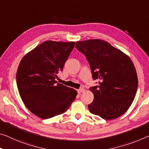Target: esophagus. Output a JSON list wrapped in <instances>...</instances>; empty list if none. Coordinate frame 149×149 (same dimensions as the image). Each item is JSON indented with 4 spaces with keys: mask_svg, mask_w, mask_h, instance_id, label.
Instances as JSON below:
<instances>
[{
    "mask_svg": "<svg viewBox=\"0 0 149 149\" xmlns=\"http://www.w3.org/2000/svg\"><path fill=\"white\" fill-rule=\"evenodd\" d=\"M85 91V89L84 88H80L79 89H77V92H78L79 93H81L82 92H84Z\"/></svg>",
    "mask_w": 149,
    "mask_h": 149,
    "instance_id": "34e87169",
    "label": "esophagus"
}]
</instances>
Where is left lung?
Listing matches in <instances>:
<instances>
[{"label":"left lung","instance_id":"8db88e82","mask_svg":"<svg viewBox=\"0 0 149 149\" xmlns=\"http://www.w3.org/2000/svg\"><path fill=\"white\" fill-rule=\"evenodd\" d=\"M90 65L98 86L89 88L94 100L91 113L106 120L121 117L131 105L138 87V77L128 56L109 42L99 39L78 41L75 44Z\"/></svg>","mask_w":149,"mask_h":149}]
</instances>
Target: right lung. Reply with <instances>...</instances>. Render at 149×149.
<instances>
[{
    "label": "right lung",
    "instance_id": "1",
    "mask_svg": "<svg viewBox=\"0 0 149 149\" xmlns=\"http://www.w3.org/2000/svg\"><path fill=\"white\" fill-rule=\"evenodd\" d=\"M74 42L45 41L24 56L16 72V84L22 101L33 114L46 119L65 113L77 91L57 83Z\"/></svg>",
    "mask_w": 149,
    "mask_h": 149
}]
</instances>
